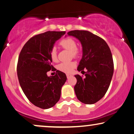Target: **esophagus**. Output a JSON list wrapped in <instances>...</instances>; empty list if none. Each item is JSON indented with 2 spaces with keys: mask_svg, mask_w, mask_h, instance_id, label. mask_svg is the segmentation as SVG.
I'll return each instance as SVG.
<instances>
[{
  "mask_svg": "<svg viewBox=\"0 0 134 134\" xmlns=\"http://www.w3.org/2000/svg\"><path fill=\"white\" fill-rule=\"evenodd\" d=\"M71 76H72V75H71V74H66V77H67V78H68V79H69V77H70Z\"/></svg>",
  "mask_w": 134,
  "mask_h": 134,
  "instance_id": "esophagus-1",
  "label": "esophagus"
}]
</instances>
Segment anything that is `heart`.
<instances>
[{
    "label": "heart",
    "instance_id": "obj_1",
    "mask_svg": "<svg viewBox=\"0 0 134 134\" xmlns=\"http://www.w3.org/2000/svg\"><path fill=\"white\" fill-rule=\"evenodd\" d=\"M59 45L63 49L70 51L71 56L74 58H77L80 55V51L77 48V43L74 39L70 37H66L62 39L59 42ZM51 59L53 62L57 61V53L56 49L52 47L49 52ZM76 64L74 62L71 61L68 62H62L57 65V69L62 72L65 73H69L76 67Z\"/></svg>",
    "mask_w": 134,
    "mask_h": 134
}]
</instances>
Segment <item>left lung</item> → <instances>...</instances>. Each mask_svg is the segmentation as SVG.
<instances>
[{
  "mask_svg": "<svg viewBox=\"0 0 134 134\" xmlns=\"http://www.w3.org/2000/svg\"><path fill=\"white\" fill-rule=\"evenodd\" d=\"M67 34L81 42L83 55L77 70L82 72L87 70L84 78L75 75L77 98L84 104L96 103L105 94L113 76L114 65L110 49L102 38L88 31L72 30Z\"/></svg>",
  "mask_w": 134,
  "mask_h": 134,
  "instance_id": "obj_1",
  "label": "left lung"
}]
</instances>
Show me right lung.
<instances>
[{"instance_id":"add662e5","label":"right lung","mask_w":134,"mask_h":134,"mask_svg":"<svg viewBox=\"0 0 134 134\" xmlns=\"http://www.w3.org/2000/svg\"><path fill=\"white\" fill-rule=\"evenodd\" d=\"M65 33L48 31L36 35L25 44L18 57L17 74L20 86L29 101L41 109L55 105L67 79L65 73L58 70L54 76L47 75L49 71L56 70L51 65L49 51Z\"/></svg>"}]
</instances>
